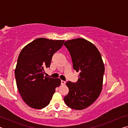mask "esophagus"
Wrapping results in <instances>:
<instances>
[{
    "instance_id": "obj_1",
    "label": "esophagus",
    "mask_w": 128,
    "mask_h": 128,
    "mask_svg": "<svg viewBox=\"0 0 128 128\" xmlns=\"http://www.w3.org/2000/svg\"><path fill=\"white\" fill-rule=\"evenodd\" d=\"M66 81H62V80L61 81V84L62 85H65V84H66Z\"/></svg>"
}]
</instances>
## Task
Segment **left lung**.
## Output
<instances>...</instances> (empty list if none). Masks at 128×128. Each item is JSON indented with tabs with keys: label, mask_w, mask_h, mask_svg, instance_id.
Segmentation results:
<instances>
[{
	"label": "left lung",
	"mask_w": 128,
	"mask_h": 128,
	"mask_svg": "<svg viewBox=\"0 0 128 128\" xmlns=\"http://www.w3.org/2000/svg\"><path fill=\"white\" fill-rule=\"evenodd\" d=\"M64 44L70 52L73 69L80 72L76 83L66 82L69 92L64 100L72 109H85L96 100L102 92L104 65L98 48L85 39L69 40Z\"/></svg>",
	"instance_id": "left-lung-1"
}]
</instances>
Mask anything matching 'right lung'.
Listing matches in <instances>:
<instances>
[{
    "label": "right lung",
    "mask_w": 128,
    "mask_h": 128,
    "mask_svg": "<svg viewBox=\"0 0 128 128\" xmlns=\"http://www.w3.org/2000/svg\"><path fill=\"white\" fill-rule=\"evenodd\" d=\"M64 40L40 38L24 47L14 70L18 92L25 103L35 109L49 104L59 78L44 77V68H49L54 54L63 45Z\"/></svg>",
    "instance_id": "add662e5"
}]
</instances>
